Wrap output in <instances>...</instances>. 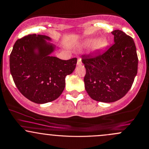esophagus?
Instances as JSON below:
<instances>
[{"label":"esophagus","mask_w":149,"mask_h":149,"mask_svg":"<svg viewBox=\"0 0 149 149\" xmlns=\"http://www.w3.org/2000/svg\"><path fill=\"white\" fill-rule=\"evenodd\" d=\"M82 59H81L80 58H79V59H78V60H77V64L78 66H80V65H82Z\"/></svg>","instance_id":"34e87169"}]
</instances>
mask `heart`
<instances>
[{
    "mask_svg": "<svg viewBox=\"0 0 149 149\" xmlns=\"http://www.w3.org/2000/svg\"><path fill=\"white\" fill-rule=\"evenodd\" d=\"M91 45H93L92 46V49H93V51H100V50L104 49L108 45V41L104 38H99L96 40L92 38V39H87V40L84 41L83 44H82V47L87 48V47H90Z\"/></svg>",
    "mask_w": 149,
    "mask_h": 149,
    "instance_id": "heart-1",
    "label": "heart"
}]
</instances>
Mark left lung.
Masks as SVG:
<instances>
[{"instance_id": "8db88e82", "label": "left lung", "mask_w": 149, "mask_h": 149, "mask_svg": "<svg viewBox=\"0 0 149 149\" xmlns=\"http://www.w3.org/2000/svg\"><path fill=\"white\" fill-rule=\"evenodd\" d=\"M113 46L95 56H83L86 74L85 87L92 99L113 102L126 95L138 71L136 45L131 36L120 30L112 32Z\"/></svg>"}]
</instances>
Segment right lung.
I'll use <instances>...</instances> for the list:
<instances>
[{
	"label": "right lung",
	"mask_w": 149,
	"mask_h": 149,
	"mask_svg": "<svg viewBox=\"0 0 149 149\" xmlns=\"http://www.w3.org/2000/svg\"><path fill=\"white\" fill-rule=\"evenodd\" d=\"M45 35L30 34L18 39L10 54V71L20 93L37 104L52 102L61 95L65 77L72 74L77 58L62 60L52 54L56 46Z\"/></svg>",
	"instance_id": "obj_1"
}]
</instances>
